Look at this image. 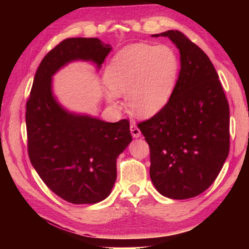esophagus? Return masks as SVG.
Returning <instances> with one entry per match:
<instances>
[{"label": "esophagus", "mask_w": 249, "mask_h": 249, "mask_svg": "<svg viewBox=\"0 0 249 249\" xmlns=\"http://www.w3.org/2000/svg\"><path fill=\"white\" fill-rule=\"evenodd\" d=\"M130 133H132V135L135 138L141 136V130L137 127V125L134 121H132V123H130Z\"/></svg>", "instance_id": "esophagus-1"}]
</instances>
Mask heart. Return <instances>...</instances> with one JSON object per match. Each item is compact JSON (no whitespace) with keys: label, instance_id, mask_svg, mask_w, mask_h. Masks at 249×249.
Returning a JSON list of instances; mask_svg holds the SVG:
<instances>
[{"label":"heart","instance_id":"b5f03b06","mask_svg":"<svg viewBox=\"0 0 249 249\" xmlns=\"http://www.w3.org/2000/svg\"><path fill=\"white\" fill-rule=\"evenodd\" d=\"M179 58L166 46L130 45L107 65L104 81L107 99L115 104L116 95L125 94L135 115L153 116L169 101L178 77Z\"/></svg>","mask_w":249,"mask_h":249}]
</instances>
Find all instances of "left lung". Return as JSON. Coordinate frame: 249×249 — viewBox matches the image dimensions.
Returning a JSON list of instances; mask_svg holds the SVG:
<instances>
[{"label":"left lung","instance_id":"1","mask_svg":"<svg viewBox=\"0 0 249 249\" xmlns=\"http://www.w3.org/2000/svg\"><path fill=\"white\" fill-rule=\"evenodd\" d=\"M170 38L181 69L171 96L153 117L138 123L150 150L149 175L159 193L184 200L204 192L230 151V107L210 58L179 31Z\"/></svg>","mask_w":249,"mask_h":249}]
</instances>
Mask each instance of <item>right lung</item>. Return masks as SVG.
<instances>
[{
    "mask_svg": "<svg viewBox=\"0 0 249 249\" xmlns=\"http://www.w3.org/2000/svg\"><path fill=\"white\" fill-rule=\"evenodd\" d=\"M112 47L99 38H67L41 60L26 103L27 150L46 185L73 204L104 200L116 180V159L132 142L128 120L107 123L67 112L53 96L52 77L73 60L100 68Z\"/></svg>",
    "mask_w": 249,
    "mask_h": 249,
    "instance_id": "obj_1",
    "label": "right lung"
}]
</instances>
